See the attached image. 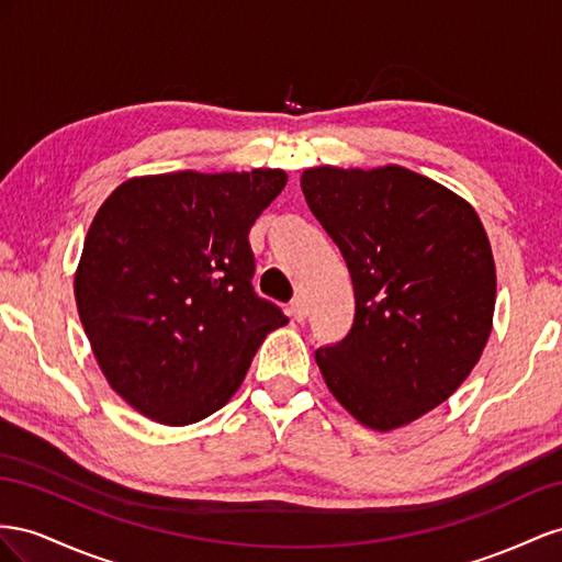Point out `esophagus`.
Here are the masks:
<instances>
[{
  "instance_id": "1",
  "label": "esophagus",
  "mask_w": 562,
  "mask_h": 562,
  "mask_svg": "<svg viewBox=\"0 0 562 562\" xmlns=\"http://www.w3.org/2000/svg\"><path fill=\"white\" fill-rule=\"evenodd\" d=\"M290 315L296 319V323H303V319H306V315H308L306 301H303V299H294L292 306H290Z\"/></svg>"
}]
</instances>
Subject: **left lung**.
I'll return each instance as SVG.
<instances>
[{
  "label": "left lung",
  "instance_id": "left-lung-1",
  "mask_svg": "<svg viewBox=\"0 0 562 562\" xmlns=\"http://www.w3.org/2000/svg\"><path fill=\"white\" fill-rule=\"evenodd\" d=\"M301 190L356 292L346 339L315 350L319 372L362 426H407L467 381L490 339L496 270L483 221L397 165L313 167Z\"/></svg>",
  "mask_w": 562,
  "mask_h": 562
}]
</instances>
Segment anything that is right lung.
<instances>
[{"mask_svg":"<svg viewBox=\"0 0 562 562\" xmlns=\"http://www.w3.org/2000/svg\"><path fill=\"white\" fill-rule=\"evenodd\" d=\"M282 169L134 176L95 212L75 301L110 389L165 426L221 409L290 323L251 290L249 231Z\"/></svg>","mask_w":562,"mask_h":562,"instance_id":"add662e5","label":"right lung"}]
</instances>
